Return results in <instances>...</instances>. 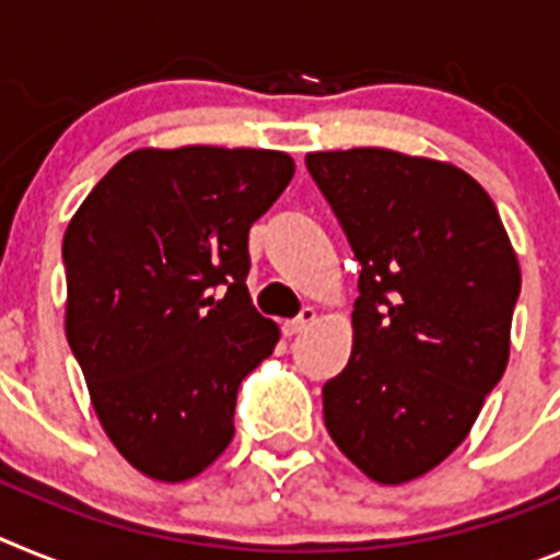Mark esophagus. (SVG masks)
<instances>
[{"label": "esophagus", "mask_w": 560, "mask_h": 560, "mask_svg": "<svg viewBox=\"0 0 560 560\" xmlns=\"http://www.w3.org/2000/svg\"><path fill=\"white\" fill-rule=\"evenodd\" d=\"M316 319H319V314H316L314 308H303V314L296 316V319H291V323H285V325H283L285 336H296V334H303V330H308L311 325L316 323Z\"/></svg>", "instance_id": "obj_1"}]
</instances>
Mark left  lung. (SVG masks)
Instances as JSON below:
<instances>
[{"mask_svg":"<svg viewBox=\"0 0 560 560\" xmlns=\"http://www.w3.org/2000/svg\"><path fill=\"white\" fill-rule=\"evenodd\" d=\"M305 165L361 264L325 427L373 482H412L468 438L508 368L516 252L491 196L452 162L350 148Z\"/></svg>","mask_w":560,"mask_h":560,"instance_id":"left-lung-1","label":"left lung"}]
</instances>
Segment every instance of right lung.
Instances as JSON below:
<instances>
[{"label":"right lung","instance_id":"right-lung-1","mask_svg":"<svg viewBox=\"0 0 560 560\" xmlns=\"http://www.w3.org/2000/svg\"><path fill=\"white\" fill-rule=\"evenodd\" d=\"M291 176L266 148H137L69 221V348L103 432L145 477H199L232 443L237 387L280 341L246 289L249 226Z\"/></svg>","mask_w":560,"mask_h":560}]
</instances>
